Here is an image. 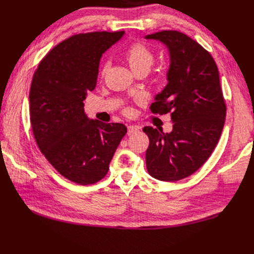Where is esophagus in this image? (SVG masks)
<instances>
[{
    "label": "esophagus",
    "mask_w": 254,
    "mask_h": 254,
    "mask_svg": "<svg viewBox=\"0 0 254 254\" xmlns=\"http://www.w3.org/2000/svg\"><path fill=\"white\" fill-rule=\"evenodd\" d=\"M137 131H139V127H137V126L129 125V126L127 127V134H128V136H130V134L136 133Z\"/></svg>",
    "instance_id": "esophagus-1"
}]
</instances>
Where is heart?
Listing matches in <instances>:
<instances>
[{
    "label": "heart",
    "mask_w": 254,
    "mask_h": 254,
    "mask_svg": "<svg viewBox=\"0 0 254 254\" xmlns=\"http://www.w3.org/2000/svg\"><path fill=\"white\" fill-rule=\"evenodd\" d=\"M125 59L128 62L129 66H130V68L136 72V74L141 70L149 71L151 66L154 63L153 52H152L148 47L144 46L143 43H140V42L131 44V46L126 50ZM108 68H109V64L108 63L103 64L102 69H101V75L104 76L105 72L108 71ZM124 113L127 115H130L132 113V110L127 106V108L124 109Z\"/></svg>",
    "instance_id": "heart-1"
}]
</instances>
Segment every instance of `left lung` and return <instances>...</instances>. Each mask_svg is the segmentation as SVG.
Listing matches in <instances>:
<instances>
[{
	"label": "left lung",
	"instance_id": "8db88e82",
	"mask_svg": "<svg viewBox=\"0 0 254 254\" xmlns=\"http://www.w3.org/2000/svg\"><path fill=\"white\" fill-rule=\"evenodd\" d=\"M170 50L168 83L150 106L153 114H168L173 130L145 126L150 144L145 163L152 177L177 182L204 164L215 149L226 117L219 74L210 52L176 30L152 33Z\"/></svg>",
	"mask_w": 254,
	"mask_h": 254
}]
</instances>
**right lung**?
I'll return each mask as SVG.
<instances>
[{"label": "right lung", "instance_id": "obj_1", "mask_svg": "<svg viewBox=\"0 0 254 254\" xmlns=\"http://www.w3.org/2000/svg\"><path fill=\"white\" fill-rule=\"evenodd\" d=\"M124 31H94L65 39L41 60L32 77L30 123L39 149L72 183L92 185L109 172L127 132L123 124L88 120L83 100L97 84L101 56Z\"/></svg>", "mask_w": 254, "mask_h": 254}]
</instances>
